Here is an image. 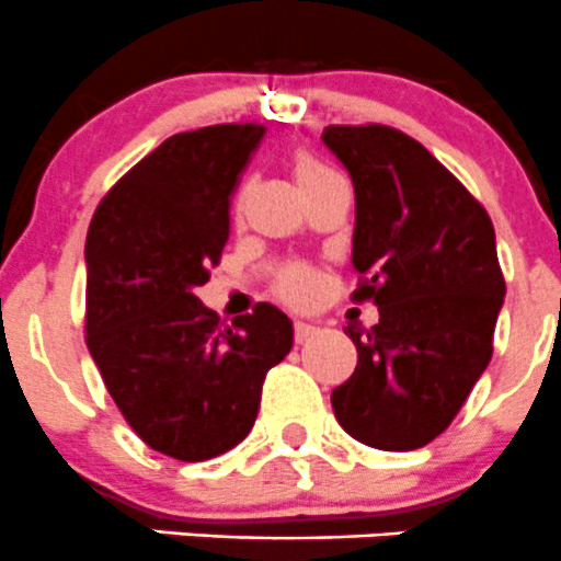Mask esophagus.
<instances>
[{
	"label": "esophagus",
	"mask_w": 561,
	"mask_h": 561,
	"mask_svg": "<svg viewBox=\"0 0 561 561\" xmlns=\"http://www.w3.org/2000/svg\"><path fill=\"white\" fill-rule=\"evenodd\" d=\"M317 333L314 325H309V322H296V344H304L309 342Z\"/></svg>",
	"instance_id": "obj_1"
}]
</instances>
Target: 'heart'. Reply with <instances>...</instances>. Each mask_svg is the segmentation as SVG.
Masks as SVG:
<instances>
[{
  "label": "heart",
  "instance_id": "b5f03b06",
  "mask_svg": "<svg viewBox=\"0 0 561 561\" xmlns=\"http://www.w3.org/2000/svg\"><path fill=\"white\" fill-rule=\"evenodd\" d=\"M331 173L333 171H328L320 160H314L307 151H298V154L293 157V175H296V184L301 186V190H307V186L317 184V181L325 179V175ZM241 203H244V195L239 197V208ZM274 293L279 301L290 304V307H309V304H314V298L320 296V274H317L312 265H285L274 279Z\"/></svg>",
  "mask_w": 561,
  "mask_h": 561
}]
</instances>
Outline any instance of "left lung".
I'll list each match as a JSON object with an SVG mask.
<instances>
[{
    "mask_svg": "<svg viewBox=\"0 0 561 561\" xmlns=\"http://www.w3.org/2000/svg\"><path fill=\"white\" fill-rule=\"evenodd\" d=\"M322 140L355 186L353 301L380 309L366 333L350 328L358 366L331 393L333 415L371 448H423L454 423L494 353L505 298L494 225L401 129L331 124Z\"/></svg>",
    "mask_w": 561,
    "mask_h": 561,
    "instance_id": "left-lung-1",
    "label": "left lung"
}]
</instances>
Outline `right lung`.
Here are the masks:
<instances>
[{
    "mask_svg": "<svg viewBox=\"0 0 561 561\" xmlns=\"http://www.w3.org/2000/svg\"><path fill=\"white\" fill-rule=\"evenodd\" d=\"M265 127L179 133L107 190L87 233V344L151 450L206 461L252 432L293 322L271 304L219 322L195 296L222 260L230 195Z\"/></svg>",
    "mask_w": 561,
    "mask_h": 561,
    "instance_id": "add662e5",
    "label": "right lung"
}]
</instances>
